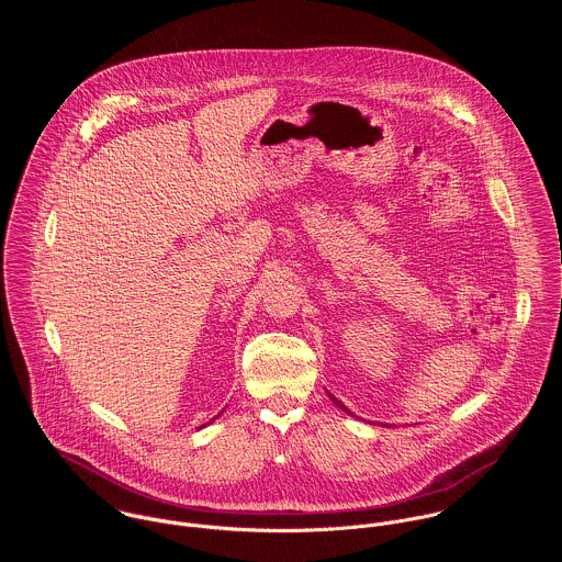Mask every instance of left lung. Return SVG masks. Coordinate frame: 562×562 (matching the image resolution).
Masks as SVG:
<instances>
[{"label": "left lung", "instance_id": "1", "mask_svg": "<svg viewBox=\"0 0 562 562\" xmlns=\"http://www.w3.org/2000/svg\"><path fill=\"white\" fill-rule=\"evenodd\" d=\"M328 398H330V401H333V404H335V406H337V408H341V411H344V413H348V415H352V413H350V408H346V404H341V402L337 401V398H333V396H330V394H328ZM383 426H385V424H383Z\"/></svg>", "mask_w": 562, "mask_h": 562}]
</instances>
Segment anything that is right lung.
I'll use <instances>...</instances> for the list:
<instances>
[{"label": "right lung", "mask_w": 562, "mask_h": 562, "mask_svg": "<svg viewBox=\"0 0 562 562\" xmlns=\"http://www.w3.org/2000/svg\"><path fill=\"white\" fill-rule=\"evenodd\" d=\"M216 417H218V415H216ZM216 417H214V419H216ZM214 419H212V422H214ZM212 422H207V424H212ZM207 424H203V426H207Z\"/></svg>", "instance_id": "obj_1"}]
</instances>
